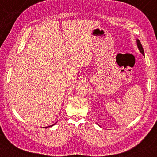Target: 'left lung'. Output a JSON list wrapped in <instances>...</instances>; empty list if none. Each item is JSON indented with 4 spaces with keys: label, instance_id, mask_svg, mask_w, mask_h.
<instances>
[{
    "label": "left lung",
    "instance_id": "1",
    "mask_svg": "<svg viewBox=\"0 0 157 157\" xmlns=\"http://www.w3.org/2000/svg\"><path fill=\"white\" fill-rule=\"evenodd\" d=\"M136 43H137V46H138V48L140 49V51L142 52V54L143 56H144V50H143V48H142V44H141L140 41L139 40H136Z\"/></svg>",
    "mask_w": 157,
    "mask_h": 157
}]
</instances>
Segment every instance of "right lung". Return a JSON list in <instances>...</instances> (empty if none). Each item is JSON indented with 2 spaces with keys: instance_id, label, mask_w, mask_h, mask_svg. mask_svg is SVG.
Returning a JSON list of instances; mask_svg holds the SVG:
<instances>
[{
  "instance_id": "add662e5",
  "label": "right lung",
  "mask_w": 157,
  "mask_h": 157,
  "mask_svg": "<svg viewBox=\"0 0 157 157\" xmlns=\"http://www.w3.org/2000/svg\"><path fill=\"white\" fill-rule=\"evenodd\" d=\"M52 126H53V125H51V126H49V127H52Z\"/></svg>"
}]
</instances>
